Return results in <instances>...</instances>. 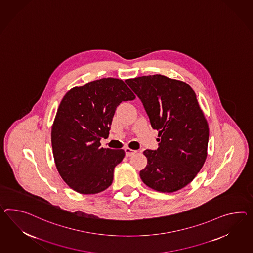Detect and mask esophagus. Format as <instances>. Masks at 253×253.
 Segmentation results:
<instances>
[{
  "mask_svg": "<svg viewBox=\"0 0 253 253\" xmlns=\"http://www.w3.org/2000/svg\"><path fill=\"white\" fill-rule=\"evenodd\" d=\"M125 151H126V157L134 155L136 152V150H133V149H129V148H126Z\"/></svg>",
  "mask_w": 253,
  "mask_h": 253,
  "instance_id": "obj_1",
  "label": "esophagus"
}]
</instances>
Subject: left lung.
<instances>
[{"mask_svg":"<svg viewBox=\"0 0 253 253\" xmlns=\"http://www.w3.org/2000/svg\"><path fill=\"white\" fill-rule=\"evenodd\" d=\"M126 83L142 102L153 129L156 150L146 149L140 178L149 187L173 193L185 187L200 171L208 156L209 128L194 90L186 83L155 74Z\"/></svg>","mask_w":253,"mask_h":253,"instance_id":"obj_1","label":"left lung"}]
</instances>
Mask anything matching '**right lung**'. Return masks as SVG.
I'll use <instances>...</instances> for the list:
<instances>
[{"label": "right lung", "instance_id": "obj_1", "mask_svg": "<svg viewBox=\"0 0 253 253\" xmlns=\"http://www.w3.org/2000/svg\"><path fill=\"white\" fill-rule=\"evenodd\" d=\"M135 94L122 80L103 78L68 91L52 125L53 156L58 173L80 194L93 195L110 186L123 149H104L117 106Z\"/></svg>", "mask_w": 253, "mask_h": 253}]
</instances>
